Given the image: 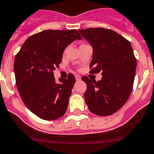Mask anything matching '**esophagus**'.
<instances>
[{
    "instance_id": "esophagus-1",
    "label": "esophagus",
    "mask_w": 154,
    "mask_h": 154,
    "mask_svg": "<svg viewBox=\"0 0 154 154\" xmlns=\"http://www.w3.org/2000/svg\"><path fill=\"white\" fill-rule=\"evenodd\" d=\"M75 79H76V80H77V81H79V80H80V77L79 75H76L75 76Z\"/></svg>"
}]
</instances>
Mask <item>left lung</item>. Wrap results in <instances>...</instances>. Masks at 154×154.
<instances>
[{"label":"left lung","instance_id":"obj_1","mask_svg":"<svg viewBox=\"0 0 154 154\" xmlns=\"http://www.w3.org/2000/svg\"><path fill=\"white\" fill-rule=\"evenodd\" d=\"M79 32L93 47L90 73L102 74L97 82L82 77L87 84L86 103L94 114H113L124 106L133 89L137 60L131 43L110 29H81Z\"/></svg>","mask_w":154,"mask_h":154}]
</instances>
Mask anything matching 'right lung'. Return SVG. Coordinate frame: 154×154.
Instances as JSON below:
<instances>
[{
    "label": "right lung",
    "instance_id": "add662e5",
    "mask_svg": "<svg viewBox=\"0 0 154 154\" xmlns=\"http://www.w3.org/2000/svg\"><path fill=\"white\" fill-rule=\"evenodd\" d=\"M75 40L77 30H46L30 36L14 59V70L17 90L24 104L45 120L60 118L68 106L75 77L55 82L54 70L59 67L63 51Z\"/></svg>",
    "mask_w": 154,
    "mask_h": 154
}]
</instances>
